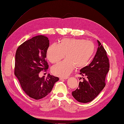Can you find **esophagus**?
Here are the masks:
<instances>
[{
	"label": "esophagus",
	"mask_w": 124,
	"mask_h": 124,
	"mask_svg": "<svg viewBox=\"0 0 124 124\" xmlns=\"http://www.w3.org/2000/svg\"><path fill=\"white\" fill-rule=\"evenodd\" d=\"M68 78L67 77L66 78H63V77H60V80H65V79H67Z\"/></svg>",
	"instance_id": "1"
}]
</instances>
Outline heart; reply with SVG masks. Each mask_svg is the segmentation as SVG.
<instances>
[{
  "label": "heart",
  "mask_w": 124,
  "mask_h": 124,
  "mask_svg": "<svg viewBox=\"0 0 124 124\" xmlns=\"http://www.w3.org/2000/svg\"><path fill=\"white\" fill-rule=\"evenodd\" d=\"M95 46L90 41L75 38H65L58 44L53 43L47 49L46 57L52 63L66 59L52 67L53 74L58 76L67 77L74 70L82 68L87 64L94 52Z\"/></svg>",
  "instance_id": "1"
}]
</instances>
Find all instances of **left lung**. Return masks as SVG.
<instances>
[{
	"label": "left lung",
	"instance_id": "1",
	"mask_svg": "<svg viewBox=\"0 0 124 124\" xmlns=\"http://www.w3.org/2000/svg\"><path fill=\"white\" fill-rule=\"evenodd\" d=\"M98 43L99 47L93 60L80 70V75L86 78H83L79 87L72 92L74 98L81 103L92 101L106 85L105 79L109 70V59L106 51L99 40Z\"/></svg>",
	"mask_w": 124,
	"mask_h": 124
}]
</instances>
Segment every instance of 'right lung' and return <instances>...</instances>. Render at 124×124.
Wrapping results in <instances>:
<instances>
[{"mask_svg":"<svg viewBox=\"0 0 124 124\" xmlns=\"http://www.w3.org/2000/svg\"><path fill=\"white\" fill-rule=\"evenodd\" d=\"M49 45L48 38L39 35L21 44L16 52L15 75L24 93L35 100L46 97L59 80L49 74L46 78L39 76L40 71L48 68L46 58Z\"/></svg>","mask_w":124,"mask_h":124,"instance_id":"obj_1","label":"right lung"}]
</instances>
